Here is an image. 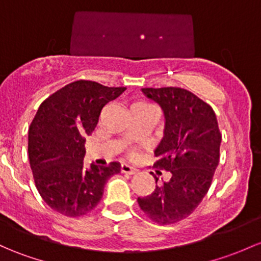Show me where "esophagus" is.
<instances>
[{"label": "esophagus", "instance_id": "esophagus-1", "mask_svg": "<svg viewBox=\"0 0 261 261\" xmlns=\"http://www.w3.org/2000/svg\"><path fill=\"white\" fill-rule=\"evenodd\" d=\"M121 172H123V174L133 175L135 174L136 170L134 169V167H131L130 165H127V164H121Z\"/></svg>", "mask_w": 261, "mask_h": 261}]
</instances>
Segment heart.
Here are the masks:
<instances>
[{"instance_id": "heart-1", "label": "heart", "mask_w": 261, "mask_h": 261, "mask_svg": "<svg viewBox=\"0 0 261 261\" xmlns=\"http://www.w3.org/2000/svg\"><path fill=\"white\" fill-rule=\"evenodd\" d=\"M149 106H152V105H151V103L146 102V101H136V102L133 103L131 109H134V108H149Z\"/></svg>"}]
</instances>
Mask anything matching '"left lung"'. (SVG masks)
Instances as JSON below:
<instances>
[{"label": "left lung", "instance_id": "left-lung-1", "mask_svg": "<svg viewBox=\"0 0 261 261\" xmlns=\"http://www.w3.org/2000/svg\"><path fill=\"white\" fill-rule=\"evenodd\" d=\"M142 92L165 115L153 166L171 177L156 185L150 195L138 197V202L155 223L175 224L188 218L209 191L220 159L221 134L213 108L193 92L181 87H146Z\"/></svg>", "mask_w": 261, "mask_h": 261}]
</instances>
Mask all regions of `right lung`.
Instances as JSON below:
<instances>
[{"instance_id": "right-lung-1", "label": "right lung", "mask_w": 261, "mask_h": 261, "mask_svg": "<svg viewBox=\"0 0 261 261\" xmlns=\"http://www.w3.org/2000/svg\"><path fill=\"white\" fill-rule=\"evenodd\" d=\"M125 90L79 80L40 105L29 128V159L35 185L51 209L71 218L86 215L100 202L106 181L120 172L119 163L85 169L84 144L103 106Z\"/></svg>"}]
</instances>
